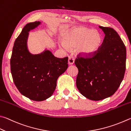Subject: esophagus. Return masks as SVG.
I'll use <instances>...</instances> for the list:
<instances>
[{
	"mask_svg": "<svg viewBox=\"0 0 131 131\" xmlns=\"http://www.w3.org/2000/svg\"><path fill=\"white\" fill-rule=\"evenodd\" d=\"M74 58L72 57V56H69V59H68V64L69 65H73L74 63Z\"/></svg>",
	"mask_w": 131,
	"mask_h": 131,
	"instance_id": "34e87169",
	"label": "esophagus"
}]
</instances>
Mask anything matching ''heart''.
Segmentation results:
<instances>
[{
	"mask_svg": "<svg viewBox=\"0 0 131 131\" xmlns=\"http://www.w3.org/2000/svg\"><path fill=\"white\" fill-rule=\"evenodd\" d=\"M101 43L102 37L99 32L80 27L65 35L63 43L59 44V47L65 51L77 47L76 52L78 54L88 57L96 53Z\"/></svg>",
	"mask_w": 131,
	"mask_h": 131,
	"instance_id": "b5f03b06",
	"label": "heart"
}]
</instances>
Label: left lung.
Here are the masks:
<instances>
[{
  "label": "left lung",
  "mask_w": 131,
  "mask_h": 131,
  "mask_svg": "<svg viewBox=\"0 0 131 131\" xmlns=\"http://www.w3.org/2000/svg\"><path fill=\"white\" fill-rule=\"evenodd\" d=\"M99 27L105 37L99 50L91 57L77 56L74 61L78 69L77 89L93 101L108 98L117 91L126 68V47L117 32L111 27Z\"/></svg>",
  "instance_id": "8db88e82"
}]
</instances>
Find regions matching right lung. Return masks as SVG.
Listing matches in <instances>:
<instances>
[{
  "label": "right lung",
  "instance_id": "1",
  "mask_svg": "<svg viewBox=\"0 0 131 131\" xmlns=\"http://www.w3.org/2000/svg\"><path fill=\"white\" fill-rule=\"evenodd\" d=\"M41 24L35 21L23 28L14 42L10 59L11 72L19 91L31 100L42 101L55 90L58 78L68 67V57H56L46 50L32 54L27 48L28 32Z\"/></svg>",
  "mask_w": 131,
  "mask_h": 131
}]
</instances>
